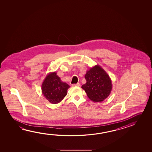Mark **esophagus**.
<instances>
[{
	"mask_svg": "<svg viewBox=\"0 0 152 152\" xmlns=\"http://www.w3.org/2000/svg\"><path fill=\"white\" fill-rule=\"evenodd\" d=\"M72 86L73 87H74V86H80V84L79 83H78L77 84H72Z\"/></svg>",
	"mask_w": 152,
	"mask_h": 152,
	"instance_id": "obj_1",
	"label": "esophagus"
}]
</instances>
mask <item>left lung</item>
<instances>
[{
  "label": "left lung",
  "mask_w": 152,
  "mask_h": 152,
  "mask_svg": "<svg viewBox=\"0 0 152 152\" xmlns=\"http://www.w3.org/2000/svg\"><path fill=\"white\" fill-rule=\"evenodd\" d=\"M85 78L86 83L82 88L91 100L101 102L108 98L112 90V80L100 66L96 65L87 70Z\"/></svg>",
  "instance_id": "left-lung-1"
}]
</instances>
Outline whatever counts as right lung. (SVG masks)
Returning a JSON list of instances; mask_svg holds the SVG:
<instances>
[{"label":"right lung","mask_w":152,"mask_h":152,"mask_svg":"<svg viewBox=\"0 0 152 152\" xmlns=\"http://www.w3.org/2000/svg\"><path fill=\"white\" fill-rule=\"evenodd\" d=\"M69 88L66 83L62 82L55 72L48 73L46 76L42 84V92L50 102L56 104L64 99Z\"/></svg>","instance_id":"1"}]
</instances>
